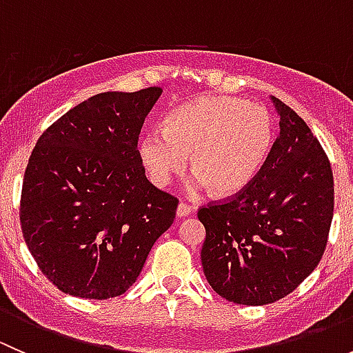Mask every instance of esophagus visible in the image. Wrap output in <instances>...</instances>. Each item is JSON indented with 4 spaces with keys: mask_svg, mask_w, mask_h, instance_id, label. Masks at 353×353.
I'll return each mask as SVG.
<instances>
[{
    "mask_svg": "<svg viewBox=\"0 0 353 353\" xmlns=\"http://www.w3.org/2000/svg\"><path fill=\"white\" fill-rule=\"evenodd\" d=\"M191 212H193V208L190 205H186V203H179L177 205V216H188Z\"/></svg>",
    "mask_w": 353,
    "mask_h": 353,
    "instance_id": "esophagus-1",
    "label": "esophagus"
}]
</instances>
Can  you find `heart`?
Masks as SVG:
<instances>
[{
  "label": "heart",
  "mask_w": 353,
  "mask_h": 353,
  "mask_svg": "<svg viewBox=\"0 0 353 353\" xmlns=\"http://www.w3.org/2000/svg\"><path fill=\"white\" fill-rule=\"evenodd\" d=\"M275 143V119L263 105L237 97H199L170 110L162 130L145 133L138 155L155 186L183 172L188 155L198 186L215 196L248 190Z\"/></svg>",
  "instance_id": "obj_1"
}]
</instances>
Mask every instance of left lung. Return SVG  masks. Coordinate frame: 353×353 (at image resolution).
Returning a JSON list of instances; mask_svg holds the SVG:
<instances>
[{
    "instance_id": "obj_1",
    "label": "left lung",
    "mask_w": 353,
    "mask_h": 353,
    "mask_svg": "<svg viewBox=\"0 0 353 353\" xmlns=\"http://www.w3.org/2000/svg\"><path fill=\"white\" fill-rule=\"evenodd\" d=\"M280 134L254 183L199 208L201 265L223 299L265 305L294 292L321 261L333 219V172L295 110L272 97Z\"/></svg>"
}]
</instances>
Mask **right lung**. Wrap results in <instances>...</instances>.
<instances>
[{"instance_id": "right-lung-1", "label": "right lung", "mask_w": 353, "mask_h": 353, "mask_svg": "<svg viewBox=\"0 0 353 353\" xmlns=\"http://www.w3.org/2000/svg\"><path fill=\"white\" fill-rule=\"evenodd\" d=\"M160 95V87L94 95L51 124L28 159L23 239L65 294H124L172 225L179 201L147 179L138 155V134Z\"/></svg>"}]
</instances>
